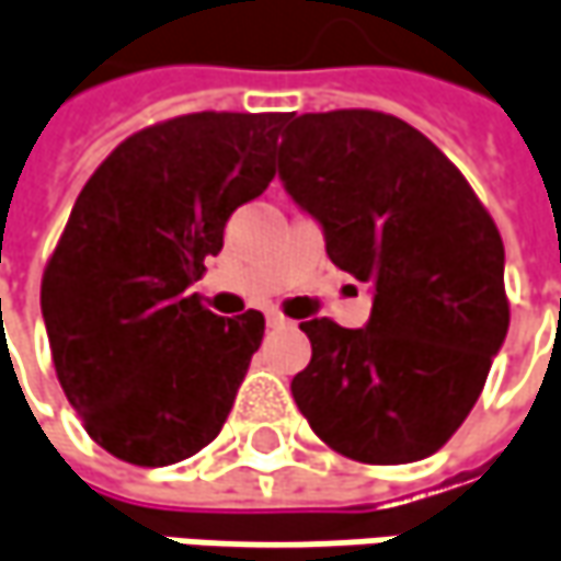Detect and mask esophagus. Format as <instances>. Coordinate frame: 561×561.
I'll use <instances>...</instances> for the list:
<instances>
[{
  "label": "esophagus",
  "mask_w": 561,
  "mask_h": 561,
  "mask_svg": "<svg viewBox=\"0 0 561 561\" xmlns=\"http://www.w3.org/2000/svg\"><path fill=\"white\" fill-rule=\"evenodd\" d=\"M265 322H267V328H284V324H290L287 319H284V316H280V312H274V309H271V312H265Z\"/></svg>",
  "instance_id": "34e87169"
}]
</instances>
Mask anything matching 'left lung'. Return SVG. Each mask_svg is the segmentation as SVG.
I'll use <instances>...</instances> for the list:
<instances>
[{
    "label": "left lung",
    "mask_w": 561,
    "mask_h": 561,
    "mask_svg": "<svg viewBox=\"0 0 561 561\" xmlns=\"http://www.w3.org/2000/svg\"><path fill=\"white\" fill-rule=\"evenodd\" d=\"M277 176L328 259L373 287L363 328L309 319L294 401L363 463L430 458L473 410L508 334L505 245L458 167L376 110L287 116Z\"/></svg>",
    "instance_id": "left-lung-1"
}]
</instances>
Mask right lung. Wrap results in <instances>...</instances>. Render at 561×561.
Returning a JSON list of instances; mask_svg holds the SVG:
<instances>
[{"mask_svg":"<svg viewBox=\"0 0 561 561\" xmlns=\"http://www.w3.org/2000/svg\"><path fill=\"white\" fill-rule=\"evenodd\" d=\"M284 113H192L141 128L98 167L43 271L59 385L88 435L167 467L220 433L265 316L208 312L188 287L230 214L274 180Z\"/></svg>","mask_w":561,"mask_h":561,"instance_id":"add662e5","label":"right lung"}]
</instances>
